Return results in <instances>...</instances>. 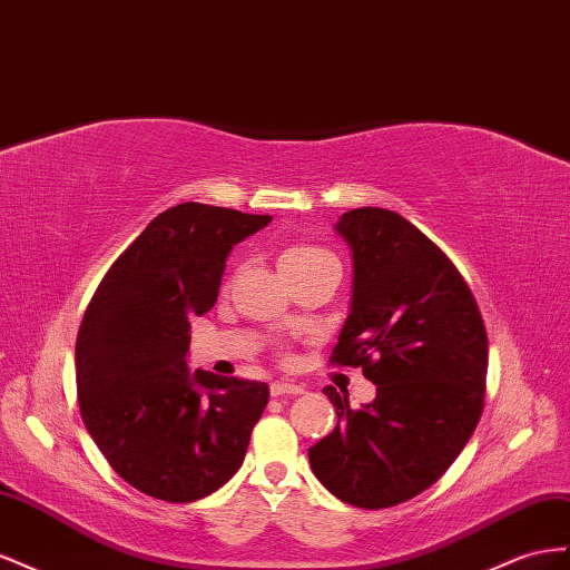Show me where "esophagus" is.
<instances>
[{
	"label": "esophagus",
	"instance_id": "obj_1",
	"mask_svg": "<svg viewBox=\"0 0 570 570\" xmlns=\"http://www.w3.org/2000/svg\"><path fill=\"white\" fill-rule=\"evenodd\" d=\"M269 392H272V396H301V394H305V386L282 380V382H272Z\"/></svg>",
	"mask_w": 570,
	"mask_h": 570
}]
</instances>
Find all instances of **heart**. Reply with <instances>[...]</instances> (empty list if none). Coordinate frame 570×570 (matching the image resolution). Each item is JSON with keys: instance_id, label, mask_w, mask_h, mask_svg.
<instances>
[{"instance_id": "1", "label": "heart", "mask_w": 570, "mask_h": 570, "mask_svg": "<svg viewBox=\"0 0 570 570\" xmlns=\"http://www.w3.org/2000/svg\"><path fill=\"white\" fill-rule=\"evenodd\" d=\"M322 257H332L327 250L317 246H305V243H294V246H286L279 253V272H296L301 267H307L311 263H317Z\"/></svg>"}]
</instances>
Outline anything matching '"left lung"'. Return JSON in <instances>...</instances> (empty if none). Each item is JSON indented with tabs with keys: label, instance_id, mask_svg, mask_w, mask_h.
Here are the masks:
<instances>
[{
	"label": "left lung",
	"instance_id": "1",
	"mask_svg": "<svg viewBox=\"0 0 570 570\" xmlns=\"http://www.w3.org/2000/svg\"><path fill=\"white\" fill-rule=\"evenodd\" d=\"M334 229L351 248L353 294L332 363L363 367L377 396L351 409L324 386L338 420L307 456L336 499L389 509L425 492L473 436L487 332L461 272L409 219L357 207Z\"/></svg>",
	"mask_w": 570,
	"mask_h": 570
}]
</instances>
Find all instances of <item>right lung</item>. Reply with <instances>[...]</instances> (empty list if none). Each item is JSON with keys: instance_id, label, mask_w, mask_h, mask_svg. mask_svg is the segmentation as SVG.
Returning a JSON list of instances; mask_svg holds the SVG:
<instances>
[{"instance_id": "add662e5", "label": "right lung", "mask_w": 570, "mask_h": 570, "mask_svg": "<svg viewBox=\"0 0 570 570\" xmlns=\"http://www.w3.org/2000/svg\"><path fill=\"white\" fill-rule=\"evenodd\" d=\"M269 215L181 203L157 215L109 267L76 338L80 415L138 492L188 503L246 459L269 401L265 382L190 372V317L217 303L226 257Z\"/></svg>"}]
</instances>
